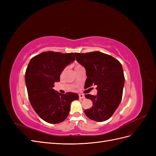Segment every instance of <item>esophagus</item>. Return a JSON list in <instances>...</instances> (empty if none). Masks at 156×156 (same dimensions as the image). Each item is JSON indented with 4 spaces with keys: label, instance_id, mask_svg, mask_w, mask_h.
<instances>
[{
    "label": "esophagus",
    "instance_id": "esophagus-1",
    "mask_svg": "<svg viewBox=\"0 0 156 156\" xmlns=\"http://www.w3.org/2000/svg\"><path fill=\"white\" fill-rule=\"evenodd\" d=\"M79 99H83V98H84V95L82 94H79Z\"/></svg>",
    "mask_w": 156,
    "mask_h": 156
}]
</instances>
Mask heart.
Masks as SVG:
<instances>
[{
  "instance_id": "1",
  "label": "heart",
  "mask_w": 156,
  "mask_h": 156,
  "mask_svg": "<svg viewBox=\"0 0 156 156\" xmlns=\"http://www.w3.org/2000/svg\"><path fill=\"white\" fill-rule=\"evenodd\" d=\"M81 66H80V65H77L76 66H75V69H77V68H79V67H81Z\"/></svg>"
}]
</instances>
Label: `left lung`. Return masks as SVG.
Here are the masks:
<instances>
[{
	"instance_id": "8db88e82",
	"label": "left lung",
	"mask_w": 156,
	"mask_h": 156,
	"mask_svg": "<svg viewBox=\"0 0 156 156\" xmlns=\"http://www.w3.org/2000/svg\"><path fill=\"white\" fill-rule=\"evenodd\" d=\"M75 56L86 69L87 87H97V95L84 96L93 103L84 113L92 120L105 121L112 116L122 100L125 82L122 64L112 56L99 51L75 53Z\"/></svg>"
}]
</instances>
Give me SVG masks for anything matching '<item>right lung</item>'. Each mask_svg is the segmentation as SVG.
Here are the masks:
<instances>
[{
  "label": "right lung",
  "mask_w": 156,
  "mask_h": 156,
  "mask_svg": "<svg viewBox=\"0 0 156 156\" xmlns=\"http://www.w3.org/2000/svg\"><path fill=\"white\" fill-rule=\"evenodd\" d=\"M74 54L43 52L33 57L25 72V83L32 107L42 120L58 124L68 117L76 93H59L53 89L64 68L75 60Z\"/></svg>",
  "instance_id": "right-lung-1"
}]
</instances>
